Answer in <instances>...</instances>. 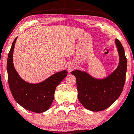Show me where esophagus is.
I'll list each match as a JSON object with an SVG mask.
<instances>
[{"label": "esophagus", "mask_w": 134, "mask_h": 134, "mask_svg": "<svg viewBox=\"0 0 134 134\" xmlns=\"http://www.w3.org/2000/svg\"><path fill=\"white\" fill-rule=\"evenodd\" d=\"M67 69H68V71H69V72H72V70H74V69H75V65H74L73 64L70 63V64H69L68 68H67Z\"/></svg>", "instance_id": "1"}]
</instances>
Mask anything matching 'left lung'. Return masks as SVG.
Instances as JSON below:
<instances>
[{
    "mask_svg": "<svg viewBox=\"0 0 134 134\" xmlns=\"http://www.w3.org/2000/svg\"><path fill=\"white\" fill-rule=\"evenodd\" d=\"M115 43L119 53V65L107 77L100 80L81 70L71 72L76 78L79 101L84 107L91 111L105 110L118 99L122 91L126 80L127 59L121 42L116 39Z\"/></svg>",
    "mask_w": 134,
    "mask_h": 134,
    "instance_id": "left-lung-1",
    "label": "left lung"
}]
</instances>
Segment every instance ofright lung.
Listing matches in <instances>:
<instances>
[{"label": "right lung", "mask_w": 134, "mask_h": 134, "mask_svg": "<svg viewBox=\"0 0 134 134\" xmlns=\"http://www.w3.org/2000/svg\"><path fill=\"white\" fill-rule=\"evenodd\" d=\"M17 37L13 41L7 59L8 81L12 96L25 109L35 113H42L49 109L54 97L57 86L67 75V70L56 73L37 84L29 83L21 78L13 63V54Z\"/></svg>", "instance_id": "1"}]
</instances>
